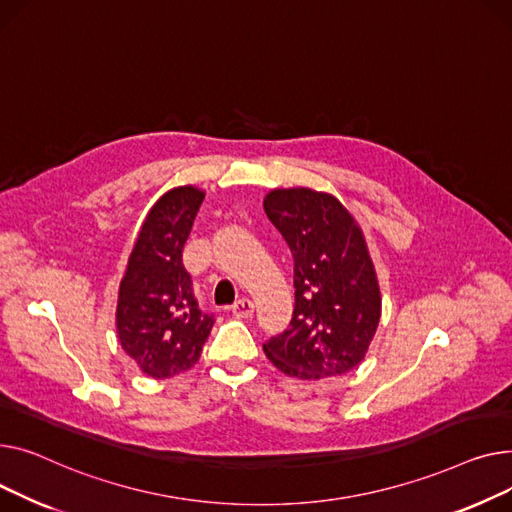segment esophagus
Wrapping results in <instances>:
<instances>
[{
    "instance_id": "esophagus-1",
    "label": "esophagus",
    "mask_w": 512,
    "mask_h": 512,
    "mask_svg": "<svg viewBox=\"0 0 512 512\" xmlns=\"http://www.w3.org/2000/svg\"><path fill=\"white\" fill-rule=\"evenodd\" d=\"M231 312L237 318H250L254 314V304L250 302L248 297H242V299H237V302L231 306Z\"/></svg>"
}]
</instances>
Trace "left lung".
<instances>
[{"mask_svg": "<svg viewBox=\"0 0 512 512\" xmlns=\"http://www.w3.org/2000/svg\"><path fill=\"white\" fill-rule=\"evenodd\" d=\"M264 210L293 254L295 287L289 328L262 345L266 357L302 380L351 372L382 306L362 229L335 196L310 188L268 192Z\"/></svg>", "mask_w": 512, "mask_h": 512, "instance_id": "8db88e82", "label": "left lung"}]
</instances>
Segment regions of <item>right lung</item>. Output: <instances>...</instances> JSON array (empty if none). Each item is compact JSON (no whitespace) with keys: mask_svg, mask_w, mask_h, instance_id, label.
Instances as JSON below:
<instances>
[{"mask_svg":"<svg viewBox=\"0 0 512 512\" xmlns=\"http://www.w3.org/2000/svg\"><path fill=\"white\" fill-rule=\"evenodd\" d=\"M204 192L194 186L163 194L146 215L117 295V337L153 378L190 370L215 324L202 312L182 252Z\"/></svg>","mask_w":512,"mask_h":512,"instance_id":"add662e5","label":"right lung"}]
</instances>
